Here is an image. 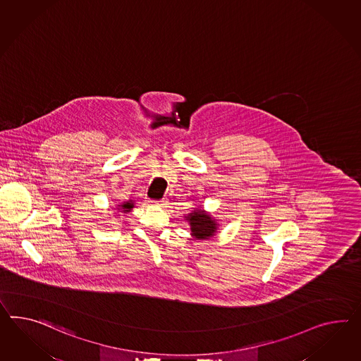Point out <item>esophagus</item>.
<instances>
[{
  "label": "esophagus",
  "instance_id": "34e87169",
  "mask_svg": "<svg viewBox=\"0 0 361 361\" xmlns=\"http://www.w3.org/2000/svg\"><path fill=\"white\" fill-rule=\"evenodd\" d=\"M152 203L157 204V205H165V204H166L167 202H166V199H165V197H164V199H161V200H153V202H152Z\"/></svg>",
  "mask_w": 361,
  "mask_h": 361
}]
</instances>
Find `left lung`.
I'll return each mask as SVG.
<instances>
[{
    "mask_svg": "<svg viewBox=\"0 0 361 361\" xmlns=\"http://www.w3.org/2000/svg\"><path fill=\"white\" fill-rule=\"evenodd\" d=\"M188 221L191 225V231L197 240H207L212 237L213 233L217 229V224L209 214L204 213V211L190 213Z\"/></svg>",
    "mask_w": 361,
    "mask_h": 361,
    "instance_id": "1",
    "label": "left lung"
}]
</instances>
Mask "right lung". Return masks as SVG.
<instances>
[{
  "label": "right lung",
  "instance_id": "add662e5",
  "mask_svg": "<svg viewBox=\"0 0 361 361\" xmlns=\"http://www.w3.org/2000/svg\"><path fill=\"white\" fill-rule=\"evenodd\" d=\"M121 208H123L126 212H130V208H133V204L128 202V203L123 204V205H121Z\"/></svg>",
  "mask_w": 361,
  "mask_h": 361
}]
</instances>
